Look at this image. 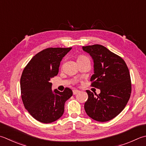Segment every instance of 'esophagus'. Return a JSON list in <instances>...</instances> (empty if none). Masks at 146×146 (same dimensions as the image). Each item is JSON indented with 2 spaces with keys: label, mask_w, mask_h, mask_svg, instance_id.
I'll use <instances>...</instances> for the list:
<instances>
[{
  "label": "esophagus",
  "mask_w": 146,
  "mask_h": 146,
  "mask_svg": "<svg viewBox=\"0 0 146 146\" xmlns=\"http://www.w3.org/2000/svg\"><path fill=\"white\" fill-rule=\"evenodd\" d=\"M80 92V91L78 90H73V95H76V94H77L78 93Z\"/></svg>",
  "instance_id": "esophagus-1"
}]
</instances>
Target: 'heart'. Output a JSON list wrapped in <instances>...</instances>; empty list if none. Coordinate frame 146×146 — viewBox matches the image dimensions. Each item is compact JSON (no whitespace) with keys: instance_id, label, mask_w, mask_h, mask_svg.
Wrapping results in <instances>:
<instances>
[{"instance_id":"obj_1","label":"heart","mask_w":146,"mask_h":146,"mask_svg":"<svg viewBox=\"0 0 146 146\" xmlns=\"http://www.w3.org/2000/svg\"><path fill=\"white\" fill-rule=\"evenodd\" d=\"M87 57L85 56H84V55H80L78 56V60H80V59H84V58H86Z\"/></svg>"}]
</instances>
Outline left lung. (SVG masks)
Listing matches in <instances>:
<instances>
[{
	"mask_svg": "<svg viewBox=\"0 0 146 146\" xmlns=\"http://www.w3.org/2000/svg\"><path fill=\"white\" fill-rule=\"evenodd\" d=\"M82 48L94 60L91 86L101 90L99 95L86 90L88 98L84 105L85 112L96 121H110L123 110L130 98L132 83L129 70L120 56L103 45L95 44Z\"/></svg>",
	"mask_w": 146,
	"mask_h": 146,
	"instance_id": "8db88e82",
	"label": "left lung"
}]
</instances>
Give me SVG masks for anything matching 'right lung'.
<instances>
[{
	"label": "right lung",
	"mask_w": 146,
	"mask_h": 146,
	"mask_svg": "<svg viewBox=\"0 0 146 146\" xmlns=\"http://www.w3.org/2000/svg\"><path fill=\"white\" fill-rule=\"evenodd\" d=\"M71 49L45 48L34 56L24 68L20 80L21 99L26 110L37 121L50 123L61 118L65 102L73 95L68 87L63 92L52 91L50 82L58 75L62 58Z\"/></svg>",
	"instance_id": "add662e5"
}]
</instances>
